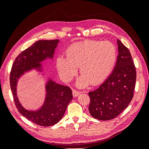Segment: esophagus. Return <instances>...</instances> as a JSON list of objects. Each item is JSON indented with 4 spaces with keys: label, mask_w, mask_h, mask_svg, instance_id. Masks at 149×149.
Segmentation results:
<instances>
[{
    "label": "esophagus",
    "mask_w": 149,
    "mask_h": 149,
    "mask_svg": "<svg viewBox=\"0 0 149 149\" xmlns=\"http://www.w3.org/2000/svg\"><path fill=\"white\" fill-rule=\"evenodd\" d=\"M80 94V93L78 91H76V90L73 89V95L74 97H78Z\"/></svg>",
    "instance_id": "1"
}]
</instances>
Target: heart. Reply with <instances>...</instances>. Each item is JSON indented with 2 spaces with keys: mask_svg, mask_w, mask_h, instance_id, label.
<instances>
[{
  "mask_svg": "<svg viewBox=\"0 0 149 149\" xmlns=\"http://www.w3.org/2000/svg\"><path fill=\"white\" fill-rule=\"evenodd\" d=\"M117 58L116 49L112 43L87 40L73 45L67 49V56H58L56 65L61 78L69 81L80 67L82 75L77 81L79 88L104 81L113 68Z\"/></svg>",
  "mask_w": 149,
  "mask_h": 149,
  "instance_id": "obj_1",
  "label": "heart"
}]
</instances>
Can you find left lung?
Segmentation results:
<instances>
[{
    "label": "left lung",
    "mask_w": 149,
    "mask_h": 149,
    "mask_svg": "<svg viewBox=\"0 0 149 149\" xmlns=\"http://www.w3.org/2000/svg\"><path fill=\"white\" fill-rule=\"evenodd\" d=\"M118 55L111 74L99 88L88 93L89 112L94 118L108 120L127 108L134 96L136 70L131 54L119 40Z\"/></svg>",
    "instance_id": "1"
}]
</instances>
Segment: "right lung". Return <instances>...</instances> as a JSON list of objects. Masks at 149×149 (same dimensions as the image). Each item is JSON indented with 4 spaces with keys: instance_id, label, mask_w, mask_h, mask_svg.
Listing matches in <instances>:
<instances>
[{
    "instance_id": "1",
    "label": "right lung",
    "mask_w": 149,
    "mask_h": 149,
    "mask_svg": "<svg viewBox=\"0 0 149 149\" xmlns=\"http://www.w3.org/2000/svg\"><path fill=\"white\" fill-rule=\"evenodd\" d=\"M59 40H38L19 54L12 67L10 88L15 106L20 113L32 123L44 127L58 123L64 116L66 107L73 99L70 88L61 85L47 76L42 63L53 60ZM35 70L47 78L45 85L46 97L42 106L35 110H26L21 105L17 96V85L25 73Z\"/></svg>"
}]
</instances>
